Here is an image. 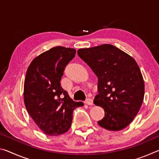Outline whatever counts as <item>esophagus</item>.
I'll list each match as a JSON object with an SVG mask.
<instances>
[{
    "label": "esophagus",
    "instance_id": "obj_1",
    "mask_svg": "<svg viewBox=\"0 0 159 159\" xmlns=\"http://www.w3.org/2000/svg\"><path fill=\"white\" fill-rule=\"evenodd\" d=\"M85 103L86 104H88V105H93V101L92 99L88 98V99H87V100L85 101Z\"/></svg>",
    "mask_w": 159,
    "mask_h": 159
}]
</instances>
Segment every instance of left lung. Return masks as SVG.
<instances>
[{"mask_svg": "<svg viewBox=\"0 0 159 159\" xmlns=\"http://www.w3.org/2000/svg\"><path fill=\"white\" fill-rule=\"evenodd\" d=\"M78 55L98 79L94 104L102 107L104 117L98 123L118 131L133 121L142 104L144 83L136 61L110 44L78 50Z\"/></svg>", "mask_w": 159, "mask_h": 159, "instance_id": "1", "label": "left lung"}]
</instances>
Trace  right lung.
<instances>
[{
  "mask_svg": "<svg viewBox=\"0 0 159 159\" xmlns=\"http://www.w3.org/2000/svg\"><path fill=\"white\" fill-rule=\"evenodd\" d=\"M76 55L74 48L57 46L34 58L26 71L24 101L32 119L43 133L59 135L69 130L73 111L83 106L61 87L64 68Z\"/></svg>",
  "mask_w": 159,
  "mask_h": 159,
  "instance_id": "add662e5",
  "label": "right lung"
}]
</instances>
